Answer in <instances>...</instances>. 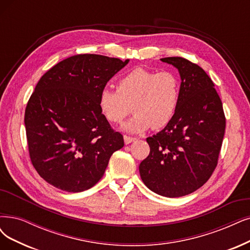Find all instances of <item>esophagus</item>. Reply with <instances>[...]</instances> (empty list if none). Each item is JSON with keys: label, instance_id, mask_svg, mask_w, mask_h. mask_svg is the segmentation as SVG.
<instances>
[{"label": "esophagus", "instance_id": "esophagus-1", "mask_svg": "<svg viewBox=\"0 0 250 250\" xmlns=\"http://www.w3.org/2000/svg\"><path fill=\"white\" fill-rule=\"evenodd\" d=\"M124 140H125V144H130V143H132L133 141L136 140V138L125 135V136H124Z\"/></svg>", "mask_w": 250, "mask_h": 250}]
</instances>
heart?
Segmentation results:
<instances>
[{
	"label": "heart",
	"mask_w": 250,
	"mask_h": 250,
	"mask_svg": "<svg viewBox=\"0 0 250 250\" xmlns=\"http://www.w3.org/2000/svg\"><path fill=\"white\" fill-rule=\"evenodd\" d=\"M180 82L172 72H154L135 68L119 79L117 90L104 88L100 92L101 112L111 123H120L131 113L134 117L122 125L128 133H142L152 126L167 125L179 103Z\"/></svg>",
	"instance_id": "b5f03b06"
}]
</instances>
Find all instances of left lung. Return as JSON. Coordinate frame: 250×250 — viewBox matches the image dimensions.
Segmentation results:
<instances>
[{
  "label": "left lung",
  "mask_w": 250,
  "mask_h": 250,
  "mask_svg": "<svg viewBox=\"0 0 250 250\" xmlns=\"http://www.w3.org/2000/svg\"><path fill=\"white\" fill-rule=\"evenodd\" d=\"M161 61L179 72V103L164 130L146 139L150 152L139 172L153 192L178 198L200 188L216 168L226 117L214 83L204 70L183 58Z\"/></svg>",
  "instance_id": "left-lung-1"
}]
</instances>
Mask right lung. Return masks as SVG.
<instances>
[{
  "label": "right lung",
  "instance_id": "1",
  "mask_svg": "<svg viewBox=\"0 0 250 250\" xmlns=\"http://www.w3.org/2000/svg\"><path fill=\"white\" fill-rule=\"evenodd\" d=\"M130 60L77 54L60 62L37 83L24 113L32 164L54 188L80 192L103 177L123 135L101 112L99 96Z\"/></svg>",
  "mask_w": 250,
  "mask_h": 250
}]
</instances>
